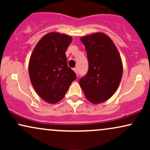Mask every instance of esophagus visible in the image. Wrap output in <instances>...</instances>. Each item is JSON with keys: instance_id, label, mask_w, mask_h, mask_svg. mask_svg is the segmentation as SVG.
Listing matches in <instances>:
<instances>
[{"instance_id": "34e87169", "label": "esophagus", "mask_w": 150, "mask_h": 150, "mask_svg": "<svg viewBox=\"0 0 150 150\" xmlns=\"http://www.w3.org/2000/svg\"><path fill=\"white\" fill-rule=\"evenodd\" d=\"M73 70H74V72H75V74H76L77 76V75H78V74H77V68H74Z\"/></svg>"}]
</instances>
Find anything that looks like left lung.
<instances>
[{
	"label": "left lung",
	"instance_id": "8db88e82",
	"mask_svg": "<svg viewBox=\"0 0 150 150\" xmlns=\"http://www.w3.org/2000/svg\"><path fill=\"white\" fill-rule=\"evenodd\" d=\"M80 41L87 51L89 70L79 83L87 100L103 103L114 94L121 80L120 53L111 38L102 32L84 36Z\"/></svg>",
	"mask_w": 150,
	"mask_h": 150
}]
</instances>
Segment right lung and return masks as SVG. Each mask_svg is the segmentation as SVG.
<instances>
[{
    "label": "right lung",
    "mask_w": 150,
    "mask_h": 150,
    "mask_svg": "<svg viewBox=\"0 0 150 150\" xmlns=\"http://www.w3.org/2000/svg\"><path fill=\"white\" fill-rule=\"evenodd\" d=\"M73 37L59 32L45 34L38 42L29 62L31 83L37 94L49 104L64 97L76 75L68 66L65 51Z\"/></svg>",
    "instance_id": "right-lung-1"
}]
</instances>
